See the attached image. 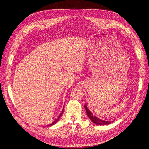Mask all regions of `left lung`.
I'll return each instance as SVG.
<instances>
[{
    "mask_svg": "<svg viewBox=\"0 0 149 149\" xmlns=\"http://www.w3.org/2000/svg\"><path fill=\"white\" fill-rule=\"evenodd\" d=\"M84 108L86 109V114L89 117L90 119L92 121L93 123H94L95 124H97V125H108L110 124V123H111L113 122V121L111 120H102V119H100L98 118V117H96L95 116H94L93 115V113H91L90 111L89 110V109L87 107L86 104H85L84 105Z\"/></svg>",
    "mask_w": 149,
    "mask_h": 149,
    "instance_id": "left-lung-1",
    "label": "left lung"
}]
</instances>
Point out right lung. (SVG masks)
<instances>
[{"label":"right lung","instance_id":"obj_1","mask_svg":"<svg viewBox=\"0 0 149 149\" xmlns=\"http://www.w3.org/2000/svg\"><path fill=\"white\" fill-rule=\"evenodd\" d=\"M63 110L62 111H61V113H60V115L58 116V118H57V119H56L55 120H54V121L52 123H50V124H49V125H46V126H52V125H54L55 124V123L57 122H58V120H59V118H60V117H61V115H62V114H63Z\"/></svg>","mask_w":149,"mask_h":149}]
</instances>
